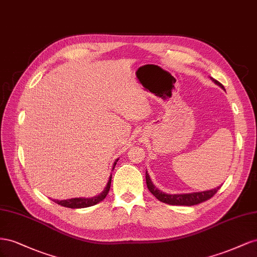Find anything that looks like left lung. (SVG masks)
<instances>
[{"instance_id":"left-lung-1","label":"left lung","mask_w":257,"mask_h":257,"mask_svg":"<svg viewBox=\"0 0 257 257\" xmlns=\"http://www.w3.org/2000/svg\"><path fill=\"white\" fill-rule=\"evenodd\" d=\"M211 79L213 80L217 86H219L222 89L225 90L224 86L221 83L217 82L216 79L212 77ZM145 179H146V185H148L150 192L155 196L159 201L168 203V204H172V206H195V204H198L210 199V198L213 197L217 190L221 188V186H217L216 188L204 190V192H196V193H188V194H167V193L161 192L160 189H158L155 185L153 184L148 171L145 173Z\"/></svg>"}]
</instances>
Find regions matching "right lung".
I'll use <instances>...</instances> for the list:
<instances>
[{"label":"right lung","mask_w":257,"mask_h":257,"mask_svg":"<svg viewBox=\"0 0 257 257\" xmlns=\"http://www.w3.org/2000/svg\"><path fill=\"white\" fill-rule=\"evenodd\" d=\"M117 161H118V158H117L114 164H113V168L112 170H114V168L117 164ZM111 181H112V174L109 175L108 181H107V184L104 187V189L102 190V192L97 195V196H93L91 198H86V197H78V198H71V199H65V200H56V199H51L53 201H55L56 203L60 204L62 207L65 208H71V209H80V208H88V207H91L94 206V204L99 203L100 201H102L106 197V195L108 194V190L111 188Z\"/></svg>","instance_id":"right-lung-1"}]
</instances>
